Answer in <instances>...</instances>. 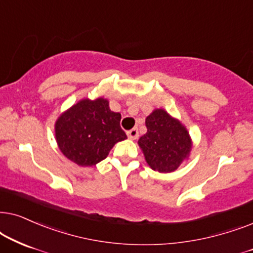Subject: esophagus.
I'll use <instances>...</instances> for the list:
<instances>
[{
  "instance_id": "esophagus-1",
  "label": "esophagus",
  "mask_w": 253,
  "mask_h": 253,
  "mask_svg": "<svg viewBox=\"0 0 253 253\" xmlns=\"http://www.w3.org/2000/svg\"><path fill=\"white\" fill-rule=\"evenodd\" d=\"M127 136H128V139H130V140H135L139 137V130H137V128L130 129L127 132Z\"/></svg>"
}]
</instances>
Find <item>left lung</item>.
Wrapping results in <instances>:
<instances>
[{"instance_id": "left-lung-1", "label": "left lung", "mask_w": 253, "mask_h": 253, "mask_svg": "<svg viewBox=\"0 0 253 253\" xmlns=\"http://www.w3.org/2000/svg\"><path fill=\"white\" fill-rule=\"evenodd\" d=\"M146 126L139 146L147 163L158 172H172L190 155L192 143L186 128L162 109L147 117Z\"/></svg>"}]
</instances>
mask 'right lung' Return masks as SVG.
Wrapping results in <instances>:
<instances>
[{"label": "right lung", "mask_w": 253, "mask_h": 253, "mask_svg": "<svg viewBox=\"0 0 253 253\" xmlns=\"http://www.w3.org/2000/svg\"><path fill=\"white\" fill-rule=\"evenodd\" d=\"M121 114L110 110L104 98L83 99L55 123L60 150L81 167H92L105 160L119 141L127 139L120 127Z\"/></svg>", "instance_id": "obj_1"}]
</instances>
